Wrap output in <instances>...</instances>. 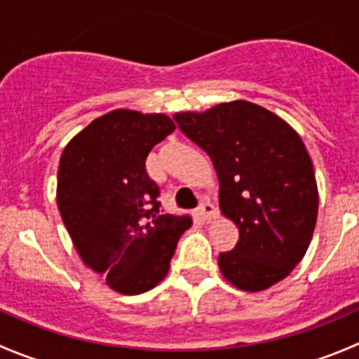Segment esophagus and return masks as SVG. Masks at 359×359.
Returning <instances> with one entry per match:
<instances>
[{"label":"esophagus","mask_w":359,"mask_h":359,"mask_svg":"<svg viewBox=\"0 0 359 359\" xmlns=\"http://www.w3.org/2000/svg\"><path fill=\"white\" fill-rule=\"evenodd\" d=\"M196 215L200 217L201 220H206V222H210V220H213L217 217V210H215V206H213L210 201H201L200 206L196 208Z\"/></svg>","instance_id":"obj_1"}]
</instances>
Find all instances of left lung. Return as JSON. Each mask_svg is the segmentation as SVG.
Wrapping results in <instances>:
<instances>
[{"label":"left lung","instance_id":"obj_1","mask_svg":"<svg viewBox=\"0 0 359 359\" xmlns=\"http://www.w3.org/2000/svg\"><path fill=\"white\" fill-rule=\"evenodd\" d=\"M219 177V205L240 231L220 273L245 292L273 287L306 255L318 217L313 161L299 133L247 100L173 116Z\"/></svg>","mask_w":359,"mask_h":359}]
</instances>
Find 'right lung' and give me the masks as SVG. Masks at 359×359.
<instances>
[{"mask_svg": "<svg viewBox=\"0 0 359 359\" xmlns=\"http://www.w3.org/2000/svg\"><path fill=\"white\" fill-rule=\"evenodd\" d=\"M175 130L165 114L116 109L93 119L60 156L57 205L79 257L112 290L137 295L170 269L191 217L161 213L146 158Z\"/></svg>", "mask_w": 359, "mask_h": 359, "instance_id": "add662e5", "label": "right lung"}]
</instances>
